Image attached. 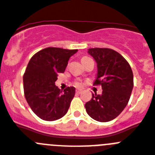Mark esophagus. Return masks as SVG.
I'll use <instances>...</instances> for the list:
<instances>
[{
  "label": "esophagus",
  "instance_id": "esophagus-1",
  "mask_svg": "<svg viewBox=\"0 0 155 155\" xmlns=\"http://www.w3.org/2000/svg\"><path fill=\"white\" fill-rule=\"evenodd\" d=\"M76 93L77 94H81V93H82V90L81 89H77Z\"/></svg>",
  "mask_w": 155,
  "mask_h": 155
}]
</instances>
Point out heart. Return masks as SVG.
I'll list each match as a JSON object with an SVG mask.
<instances>
[{
  "mask_svg": "<svg viewBox=\"0 0 155 155\" xmlns=\"http://www.w3.org/2000/svg\"><path fill=\"white\" fill-rule=\"evenodd\" d=\"M87 59H89V57H82L81 61H85V60H87ZM76 85H77V86H80V85H81V83H80V82H76Z\"/></svg>",
  "mask_w": 155,
  "mask_h": 155,
  "instance_id": "obj_1",
  "label": "heart"
}]
</instances>
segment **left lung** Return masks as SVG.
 <instances>
[{
  "instance_id": "1",
  "label": "left lung",
  "mask_w": 155,
  "mask_h": 155,
  "mask_svg": "<svg viewBox=\"0 0 155 155\" xmlns=\"http://www.w3.org/2000/svg\"><path fill=\"white\" fill-rule=\"evenodd\" d=\"M87 53L97 63V77L94 84H101V94H92L85 103L86 112L93 120L109 122L123 112L134 87L130 66L118 52L108 48H91Z\"/></svg>"
}]
</instances>
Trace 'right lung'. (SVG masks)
<instances>
[{"mask_svg":"<svg viewBox=\"0 0 155 155\" xmlns=\"http://www.w3.org/2000/svg\"><path fill=\"white\" fill-rule=\"evenodd\" d=\"M78 50L48 47L36 53L23 76L25 97L33 113L46 121L65 116L75 94L74 87L64 91L56 86L58 74L64 73L70 57Z\"/></svg>","mask_w":155,"mask_h":155,"instance_id":"obj_1","label":"right lung"}]
</instances>
